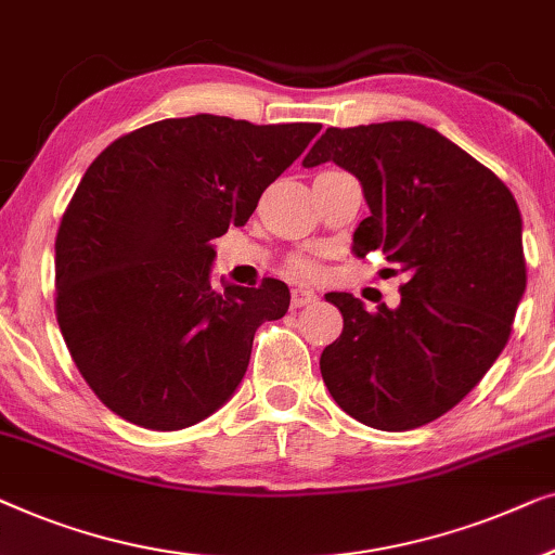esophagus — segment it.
I'll return each mask as SVG.
<instances>
[{
  "label": "esophagus",
  "instance_id": "34e87169",
  "mask_svg": "<svg viewBox=\"0 0 555 555\" xmlns=\"http://www.w3.org/2000/svg\"><path fill=\"white\" fill-rule=\"evenodd\" d=\"M314 301H317V294L311 292V288H304V286L292 288V307L294 309H301V307H307V304H314Z\"/></svg>",
  "mask_w": 555,
  "mask_h": 555
}]
</instances>
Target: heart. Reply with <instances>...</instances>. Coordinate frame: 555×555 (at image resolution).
I'll return each instance as SVG.
<instances>
[{"label": "heart", "instance_id": "1", "mask_svg": "<svg viewBox=\"0 0 555 555\" xmlns=\"http://www.w3.org/2000/svg\"><path fill=\"white\" fill-rule=\"evenodd\" d=\"M294 271L299 276H311V274H314V267H311V261L299 259V261H294Z\"/></svg>", "mask_w": 555, "mask_h": 555}]
</instances>
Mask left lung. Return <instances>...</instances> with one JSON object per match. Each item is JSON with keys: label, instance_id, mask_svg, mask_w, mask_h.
<instances>
[{"label": "left lung", "instance_id": "8db88e82", "mask_svg": "<svg viewBox=\"0 0 555 555\" xmlns=\"http://www.w3.org/2000/svg\"><path fill=\"white\" fill-rule=\"evenodd\" d=\"M326 160L359 178L370 206L354 254H387L408 281L397 309L326 294L345 330L319 370L359 423L415 430L455 408L508 345L526 292L518 203L493 170L412 120L326 128L304 166Z\"/></svg>", "mask_w": 555, "mask_h": 555}]
</instances>
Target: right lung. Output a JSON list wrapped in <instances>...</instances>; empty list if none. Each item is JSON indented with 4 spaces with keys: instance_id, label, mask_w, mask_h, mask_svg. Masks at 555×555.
<instances>
[{
    "instance_id": "1",
    "label": "right lung",
    "mask_w": 555,
    "mask_h": 555,
    "mask_svg": "<svg viewBox=\"0 0 555 555\" xmlns=\"http://www.w3.org/2000/svg\"><path fill=\"white\" fill-rule=\"evenodd\" d=\"M319 122L168 118L85 170L54 238V314L98 400L145 430H183L233 395L288 286L214 288V246L304 153Z\"/></svg>"
}]
</instances>
